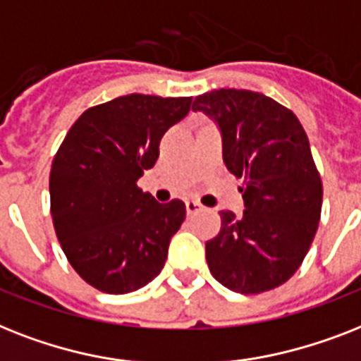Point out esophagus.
Here are the masks:
<instances>
[{
	"mask_svg": "<svg viewBox=\"0 0 361 361\" xmlns=\"http://www.w3.org/2000/svg\"><path fill=\"white\" fill-rule=\"evenodd\" d=\"M204 207L201 203H197V201H194V199H190V201H186V212L188 214H197V212H201Z\"/></svg>",
	"mask_w": 361,
	"mask_h": 361,
	"instance_id": "34e87169",
	"label": "esophagus"
}]
</instances>
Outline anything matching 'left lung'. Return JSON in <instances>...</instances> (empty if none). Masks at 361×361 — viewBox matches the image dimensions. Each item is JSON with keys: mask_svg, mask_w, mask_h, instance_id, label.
<instances>
[{"mask_svg": "<svg viewBox=\"0 0 361 361\" xmlns=\"http://www.w3.org/2000/svg\"><path fill=\"white\" fill-rule=\"evenodd\" d=\"M194 111L218 125L224 162L244 178V214L221 210L220 233L204 246L210 274L240 295L276 289L300 268L321 220L310 140L290 109L255 91L216 89L195 97Z\"/></svg>", "mask_w": 361, "mask_h": 361, "instance_id": "obj_1", "label": "left lung"}]
</instances>
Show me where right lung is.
Returning <instances> with one entry per match:
<instances>
[{
    "label": "right lung",
    "instance_id": "add662e5",
    "mask_svg": "<svg viewBox=\"0 0 361 361\" xmlns=\"http://www.w3.org/2000/svg\"><path fill=\"white\" fill-rule=\"evenodd\" d=\"M192 97L125 94L85 109L54 157L50 210L57 240L83 281L108 295L145 287L166 264L186 218L180 199L158 203L137 188L160 140Z\"/></svg>",
    "mask_w": 361,
    "mask_h": 361
}]
</instances>
